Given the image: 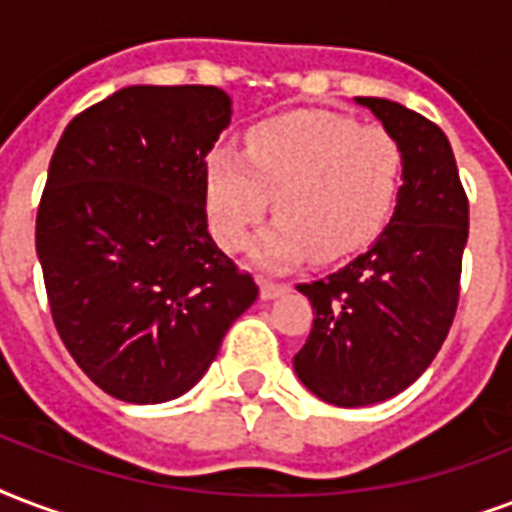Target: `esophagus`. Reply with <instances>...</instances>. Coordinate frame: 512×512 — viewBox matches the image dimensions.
Here are the masks:
<instances>
[{"instance_id":"esophagus-1","label":"esophagus","mask_w":512,"mask_h":512,"mask_svg":"<svg viewBox=\"0 0 512 512\" xmlns=\"http://www.w3.org/2000/svg\"><path fill=\"white\" fill-rule=\"evenodd\" d=\"M287 290H290V287L282 282H271V279H263V282H260V298L263 300L279 298V295H284Z\"/></svg>"}]
</instances>
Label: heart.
<instances>
[{
  "mask_svg": "<svg viewBox=\"0 0 512 512\" xmlns=\"http://www.w3.org/2000/svg\"><path fill=\"white\" fill-rule=\"evenodd\" d=\"M403 150L381 126L327 109L271 117L247 136V155L217 147L206 161V214L222 249L249 247L268 209L260 260L292 268L311 252L335 260L365 247L392 214Z\"/></svg>",
  "mask_w": 512,
  "mask_h": 512,
  "instance_id": "heart-1",
  "label": "heart"
}]
</instances>
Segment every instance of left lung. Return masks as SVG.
Segmentation results:
<instances>
[{
    "mask_svg": "<svg viewBox=\"0 0 512 512\" xmlns=\"http://www.w3.org/2000/svg\"><path fill=\"white\" fill-rule=\"evenodd\" d=\"M403 150L392 220L360 257L319 282L298 284L314 325L295 373L319 400L384 403L429 368L459 303L470 204L454 150L432 120L389 99L357 96Z\"/></svg>",
    "mask_w": 512,
    "mask_h": 512,
    "instance_id": "left-lung-1",
    "label": "left lung"
}]
</instances>
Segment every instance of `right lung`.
Listing matches in <instances>:
<instances>
[{
    "label": "right lung",
    "mask_w": 512,
    "mask_h": 512,
    "mask_svg": "<svg viewBox=\"0 0 512 512\" xmlns=\"http://www.w3.org/2000/svg\"><path fill=\"white\" fill-rule=\"evenodd\" d=\"M230 123L214 85H128L74 117L37 209L61 341L126 403L193 389L257 300L206 225V155Z\"/></svg>",
    "instance_id": "1"
}]
</instances>
